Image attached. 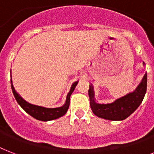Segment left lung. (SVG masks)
I'll use <instances>...</instances> for the list:
<instances>
[{
    "instance_id": "obj_1",
    "label": "left lung",
    "mask_w": 154,
    "mask_h": 154,
    "mask_svg": "<svg viewBox=\"0 0 154 154\" xmlns=\"http://www.w3.org/2000/svg\"><path fill=\"white\" fill-rule=\"evenodd\" d=\"M145 65V64H144ZM147 90V72L134 91L128 93L111 103H98L94 98V87L90 84L89 89L90 107L93 113L99 118L108 120H124L134 112L142 103Z\"/></svg>"
}]
</instances>
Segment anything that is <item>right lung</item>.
Here are the masks:
<instances>
[{"label":"right lung","mask_w":154,"mask_h":154,"mask_svg":"<svg viewBox=\"0 0 154 154\" xmlns=\"http://www.w3.org/2000/svg\"><path fill=\"white\" fill-rule=\"evenodd\" d=\"M78 82H75L71 86V89L69 90V94L66 97V101L65 103L62 106L60 107H56V108H47V107H43L40 106H36L31 103H29L17 93L15 90L14 85H13V82H12L11 78V88L14 96L15 99L17 102V103L21 106L24 111L30 116L34 117L35 119L41 120V121H49V120H53V119H58L60 117H61L64 115H65L69 107V103H70V96L73 92L76 85H77Z\"/></svg>","instance_id":"obj_1"}]
</instances>
